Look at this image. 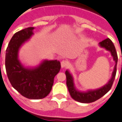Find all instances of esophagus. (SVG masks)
<instances>
[{"instance_id":"1","label":"esophagus","mask_w":122,"mask_h":122,"mask_svg":"<svg viewBox=\"0 0 122 122\" xmlns=\"http://www.w3.org/2000/svg\"><path fill=\"white\" fill-rule=\"evenodd\" d=\"M68 65V62L67 61H65V60H63L61 62V68H64Z\"/></svg>"}]
</instances>
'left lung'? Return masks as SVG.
Wrapping results in <instances>:
<instances>
[{
    "mask_svg": "<svg viewBox=\"0 0 122 122\" xmlns=\"http://www.w3.org/2000/svg\"><path fill=\"white\" fill-rule=\"evenodd\" d=\"M98 46L100 47L103 48L106 50L109 51L112 56L113 60L114 61L115 66L112 73L111 78L109 79L107 83L103 86L102 87L95 89H88L86 91H81L78 89L75 85L74 78L72 73L68 69L66 70V75L67 79V86L71 97L76 102L83 103H89L97 100L105 95L111 89L113 82L114 81L116 71H117V61H118V57H117L114 45L113 44L112 42L109 38H107L100 42Z\"/></svg>",
    "mask_w": 122,
    "mask_h": 122,
    "instance_id": "left-lung-1",
    "label": "left lung"
}]
</instances>
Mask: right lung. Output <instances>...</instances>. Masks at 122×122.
I'll use <instances>...</instances> for the list:
<instances>
[{"label":"right lung","mask_w":122,"mask_h":122,"mask_svg":"<svg viewBox=\"0 0 122 122\" xmlns=\"http://www.w3.org/2000/svg\"><path fill=\"white\" fill-rule=\"evenodd\" d=\"M34 29L28 27L13 35L6 50L5 68L8 78L16 91L26 98L38 100L45 98L50 92L61 64L56 60H44L34 67L22 63L19 58V50L34 35Z\"/></svg>","instance_id":"obj_1"}]
</instances>
